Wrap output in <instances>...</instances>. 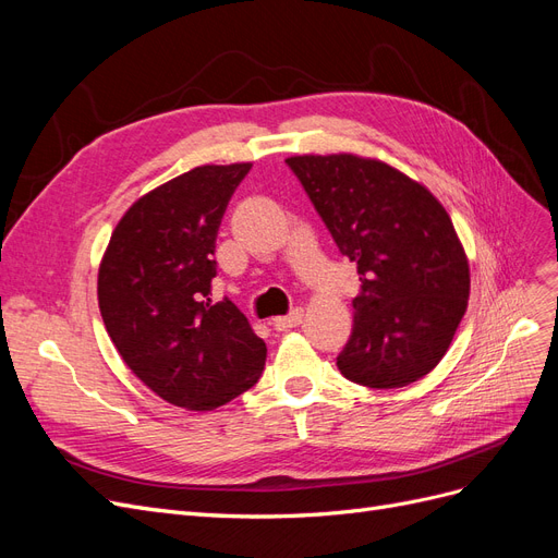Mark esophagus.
Listing matches in <instances>:
<instances>
[{
	"label": "esophagus",
	"mask_w": 558,
	"mask_h": 558,
	"mask_svg": "<svg viewBox=\"0 0 558 558\" xmlns=\"http://www.w3.org/2000/svg\"><path fill=\"white\" fill-rule=\"evenodd\" d=\"M303 322V311L301 308H294L292 313H287V315H280V317H274V329H278V331H287V329H292V327H299Z\"/></svg>",
	"instance_id": "1"
}]
</instances>
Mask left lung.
Masks as SVG:
<instances>
[{
    "label": "left lung",
    "mask_w": 558,
    "mask_h": 558,
    "mask_svg": "<svg viewBox=\"0 0 558 558\" xmlns=\"http://www.w3.org/2000/svg\"><path fill=\"white\" fill-rule=\"evenodd\" d=\"M284 161L362 280L338 371L373 389L417 383L445 356L469 303V262L449 215L426 187L383 161Z\"/></svg>",
    "instance_id": "8db88e82"
}]
</instances>
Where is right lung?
<instances>
[{
	"label": "right lung",
	"instance_id": "obj_1",
	"mask_svg": "<svg viewBox=\"0 0 558 558\" xmlns=\"http://www.w3.org/2000/svg\"><path fill=\"white\" fill-rule=\"evenodd\" d=\"M253 165L196 167L138 199L99 268V311L113 345L157 397L213 410L255 387L266 345L227 296L213 303L215 239Z\"/></svg>",
	"mask_w": 558,
	"mask_h": 558
}]
</instances>
